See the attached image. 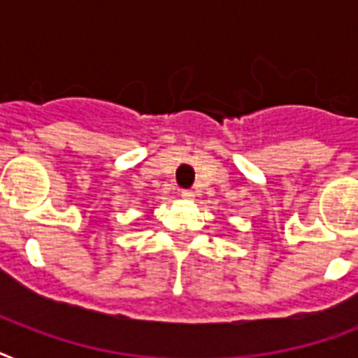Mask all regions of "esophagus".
<instances>
[{"instance_id":"obj_1","label":"esophagus","mask_w":358,"mask_h":358,"mask_svg":"<svg viewBox=\"0 0 358 358\" xmlns=\"http://www.w3.org/2000/svg\"><path fill=\"white\" fill-rule=\"evenodd\" d=\"M180 196H182V199H185V201H191V199H193V191H189V189H182L180 191Z\"/></svg>"}]
</instances>
